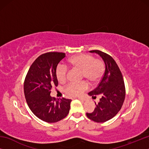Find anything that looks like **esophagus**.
<instances>
[{"mask_svg":"<svg viewBox=\"0 0 149 149\" xmlns=\"http://www.w3.org/2000/svg\"><path fill=\"white\" fill-rule=\"evenodd\" d=\"M79 99V100H80V101H81V102L85 101V100H84V99H82V98H79V99Z\"/></svg>","mask_w":149,"mask_h":149,"instance_id":"obj_1","label":"esophagus"}]
</instances>
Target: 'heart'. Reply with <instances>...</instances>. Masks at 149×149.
<instances>
[{"mask_svg":"<svg viewBox=\"0 0 149 149\" xmlns=\"http://www.w3.org/2000/svg\"><path fill=\"white\" fill-rule=\"evenodd\" d=\"M68 65L81 71L82 77L91 84L99 81L104 72V64L100 59H95L92 55L79 54L70 57L67 60ZM68 69L65 65L59 64L56 69V77L60 83L66 80ZM87 84L84 82L71 83L67 85L65 92L70 97L80 95L86 89Z\"/></svg>","mask_w":149,"mask_h":149,"instance_id":"1","label":"heart"}]
</instances>
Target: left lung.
I'll return each instance as SVG.
<instances>
[{
    "instance_id": "8db88e82",
    "label": "left lung",
    "mask_w": 149,
    "mask_h": 149,
    "mask_svg": "<svg viewBox=\"0 0 149 149\" xmlns=\"http://www.w3.org/2000/svg\"><path fill=\"white\" fill-rule=\"evenodd\" d=\"M102 58L105 64V72L98 86L88 95L96 98L100 95V101L95 102L96 107L92 113H87L90 120L97 123L112 119L122 108L125 99V89L123 76L115 60L110 55L98 50H91Z\"/></svg>"
}]
</instances>
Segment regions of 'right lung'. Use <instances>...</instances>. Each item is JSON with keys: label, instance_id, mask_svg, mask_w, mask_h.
I'll list each match as a JSON object with an SVG mask.
<instances>
[{"label": "right lung", "instance_id": "1", "mask_svg": "<svg viewBox=\"0 0 149 149\" xmlns=\"http://www.w3.org/2000/svg\"><path fill=\"white\" fill-rule=\"evenodd\" d=\"M65 56L63 52L41 54L29 68L24 81V95L32 112L44 122L54 123L68 114L72 100L52 98L50 89L58 84L56 69Z\"/></svg>", "mask_w": 149, "mask_h": 149}]
</instances>
